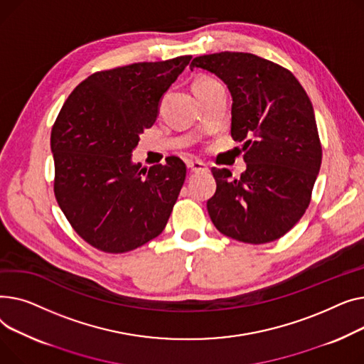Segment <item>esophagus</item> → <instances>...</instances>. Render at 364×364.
<instances>
[{
    "label": "esophagus",
    "mask_w": 364,
    "mask_h": 364,
    "mask_svg": "<svg viewBox=\"0 0 364 364\" xmlns=\"http://www.w3.org/2000/svg\"><path fill=\"white\" fill-rule=\"evenodd\" d=\"M186 167L191 170L192 173H200V172H207V166L203 163V161H198V160H196V161H188L186 163Z\"/></svg>",
    "instance_id": "1"
}]
</instances>
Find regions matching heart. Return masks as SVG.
Returning a JSON list of instances; mask_svg holds the SVG:
<instances>
[{"instance_id":"heart-1","label":"heart","mask_w":364,"mask_h":364,"mask_svg":"<svg viewBox=\"0 0 364 364\" xmlns=\"http://www.w3.org/2000/svg\"><path fill=\"white\" fill-rule=\"evenodd\" d=\"M210 82H216V80H215V79H207V77H203V79L196 80V83H210Z\"/></svg>"}]
</instances>
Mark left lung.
Here are the masks:
<instances>
[{
	"mask_svg": "<svg viewBox=\"0 0 364 364\" xmlns=\"http://www.w3.org/2000/svg\"><path fill=\"white\" fill-rule=\"evenodd\" d=\"M216 75L232 97L230 135L244 142L245 172L211 168L216 194L207 201L219 232L248 244L279 240L301 219L322 163L313 105L296 77L250 53L192 60Z\"/></svg>",
	"mask_w": 364,
	"mask_h": 364,
	"instance_id": "1",
	"label": "left lung"
}]
</instances>
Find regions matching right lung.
I'll return each instance as SVG.
<instances>
[{
	"instance_id": "add662e5",
	"label": "right lung",
	"mask_w": 364,
	"mask_h": 364,
	"mask_svg": "<svg viewBox=\"0 0 364 364\" xmlns=\"http://www.w3.org/2000/svg\"><path fill=\"white\" fill-rule=\"evenodd\" d=\"M191 55L98 72L73 90L51 131L55 198L73 229L105 252L135 250L163 232L185 182L178 157L134 163L144 129Z\"/></svg>"
}]
</instances>
